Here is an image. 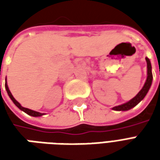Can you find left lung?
Wrapping results in <instances>:
<instances>
[{
    "instance_id": "8db88e82",
    "label": "left lung",
    "mask_w": 160,
    "mask_h": 160,
    "mask_svg": "<svg viewBox=\"0 0 160 160\" xmlns=\"http://www.w3.org/2000/svg\"><path fill=\"white\" fill-rule=\"evenodd\" d=\"M146 61H147V65H148V77H147V80H146L142 89L131 100H129L127 103H125V104H121V105H118V106H115V107L112 108V110L118 111H128V110H130L133 107H134L135 105H137L144 98L145 96L147 95L148 92L150 89V87H151L152 81V66L150 60L148 59V57H146Z\"/></svg>"
}]
</instances>
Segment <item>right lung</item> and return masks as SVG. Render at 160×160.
Here are the masks:
<instances>
[{"mask_svg": "<svg viewBox=\"0 0 160 160\" xmlns=\"http://www.w3.org/2000/svg\"><path fill=\"white\" fill-rule=\"evenodd\" d=\"M5 87H6V90H7V92H8V94L9 98L12 99V102L14 103V104H15L17 107L19 108V110H21V111H23L24 112H26V114H28L29 116H32V117H41V116L43 115V113H40V112H38V111H32V110H30V109H27V108L22 107V106L20 105V104H19L18 101L16 100L15 98H13V96L12 95V93H11V92H10L8 87V84H7V80H6Z\"/></svg>", "mask_w": 160, "mask_h": 160, "instance_id": "right-lung-1", "label": "right lung"}]
</instances>
